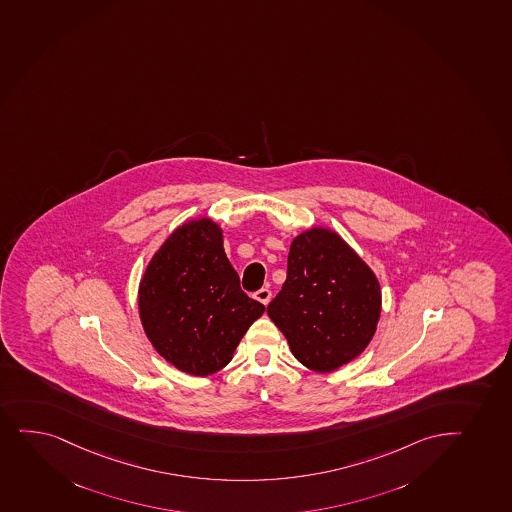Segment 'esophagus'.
<instances>
[{
  "mask_svg": "<svg viewBox=\"0 0 512 512\" xmlns=\"http://www.w3.org/2000/svg\"><path fill=\"white\" fill-rule=\"evenodd\" d=\"M270 298H272V293H270V289L262 288L259 289L257 293H255V299H257V301H260L262 305H269Z\"/></svg>",
  "mask_w": 512,
  "mask_h": 512,
  "instance_id": "1",
  "label": "esophagus"
}]
</instances>
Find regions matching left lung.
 Returning <instances> with one entry per match:
<instances>
[{"label": "left lung", "mask_w": 512, "mask_h": 512, "mask_svg": "<svg viewBox=\"0 0 512 512\" xmlns=\"http://www.w3.org/2000/svg\"><path fill=\"white\" fill-rule=\"evenodd\" d=\"M267 315L303 366L332 373L373 340L381 315L378 277L337 231L313 226L294 236L288 277Z\"/></svg>", "instance_id": "1"}]
</instances>
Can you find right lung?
Here are the masks:
<instances>
[{"label": "right lung", "instance_id": "1", "mask_svg": "<svg viewBox=\"0 0 512 512\" xmlns=\"http://www.w3.org/2000/svg\"><path fill=\"white\" fill-rule=\"evenodd\" d=\"M138 306L155 351L199 378L233 359L265 311L240 288L224 253L223 230L211 218L189 219L161 243L139 282Z\"/></svg>", "mask_w": 512, "mask_h": 512}]
</instances>
